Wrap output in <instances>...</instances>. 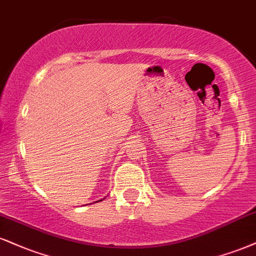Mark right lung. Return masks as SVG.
Here are the masks:
<instances>
[{"mask_svg": "<svg viewBox=\"0 0 256 256\" xmlns=\"http://www.w3.org/2000/svg\"><path fill=\"white\" fill-rule=\"evenodd\" d=\"M100 202H101V200H100Z\"/></svg>", "mask_w": 256, "mask_h": 256, "instance_id": "1", "label": "right lung"}]
</instances>
